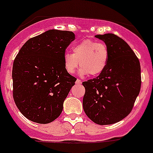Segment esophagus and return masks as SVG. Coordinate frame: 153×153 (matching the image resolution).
<instances>
[{"label": "esophagus", "mask_w": 153, "mask_h": 153, "mask_svg": "<svg viewBox=\"0 0 153 153\" xmlns=\"http://www.w3.org/2000/svg\"><path fill=\"white\" fill-rule=\"evenodd\" d=\"M75 84H76V85H81V81L80 79H77L76 81H75Z\"/></svg>", "instance_id": "obj_1"}]
</instances>
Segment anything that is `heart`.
I'll return each mask as SVG.
<instances>
[{
    "instance_id": "b5f03b06",
    "label": "heart",
    "mask_w": 153,
    "mask_h": 153,
    "mask_svg": "<svg viewBox=\"0 0 153 153\" xmlns=\"http://www.w3.org/2000/svg\"><path fill=\"white\" fill-rule=\"evenodd\" d=\"M73 53H65L64 68L69 74L76 72L78 65L82 76H97L106 68L109 61V50L105 44L87 39L75 44Z\"/></svg>"
}]
</instances>
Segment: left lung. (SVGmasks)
<instances>
[{"label":"left lung","mask_w":153,"mask_h":153,"mask_svg":"<svg viewBox=\"0 0 153 153\" xmlns=\"http://www.w3.org/2000/svg\"><path fill=\"white\" fill-rule=\"evenodd\" d=\"M109 50L106 68L98 77L84 81L83 108L100 125L120 122L131 112L141 86L140 64L130 46L114 34L95 35Z\"/></svg>","instance_id":"obj_1"}]
</instances>
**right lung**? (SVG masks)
Instances as JSON below:
<instances>
[{
	"mask_svg": "<svg viewBox=\"0 0 153 153\" xmlns=\"http://www.w3.org/2000/svg\"><path fill=\"white\" fill-rule=\"evenodd\" d=\"M72 31L51 29L30 38L13 65V94L21 113L31 122H52L60 115L63 102L76 78L64 68Z\"/></svg>",
	"mask_w": 153,
	"mask_h": 153,
	"instance_id": "obj_1",
	"label": "right lung"
}]
</instances>
